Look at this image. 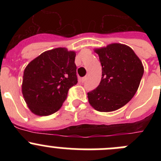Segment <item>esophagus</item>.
Instances as JSON below:
<instances>
[{
    "instance_id": "34e87169",
    "label": "esophagus",
    "mask_w": 161,
    "mask_h": 161,
    "mask_svg": "<svg viewBox=\"0 0 161 161\" xmlns=\"http://www.w3.org/2000/svg\"><path fill=\"white\" fill-rule=\"evenodd\" d=\"M87 78H88V77H87V76H85V77L82 78V82H85L87 80Z\"/></svg>"
}]
</instances>
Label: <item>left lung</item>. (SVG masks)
Here are the masks:
<instances>
[{
	"mask_svg": "<svg viewBox=\"0 0 161 161\" xmlns=\"http://www.w3.org/2000/svg\"><path fill=\"white\" fill-rule=\"evenodd\" d=\"M93 50L102 65V78L97 88L87 93L89 103L98 111H116L129 103L137 92L143 65L125 44L114 43Z\"/></svg>",
	"mask_w": 161,
	"mask_h": 161,
	"instance_id": "8db88e82",
	"label": "left lung"
}]
</instances>
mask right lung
<instances>
[{"label": "right lung", "instance_id": "1", "mask_svg": "<svg viewBox=\"0 0 161 161\" xmlns=\"http://www.w3.org/2000/svg\"><path fill=\"white\" fill-rule=\"evenodd\" d=\"M74 50L58 47L43 52L24 70L22 92L32 113L47 116L58 111L68 91L78 82Z\"/></svg>", "mask_w": 161, "mask_h": 161}]
</instances>
